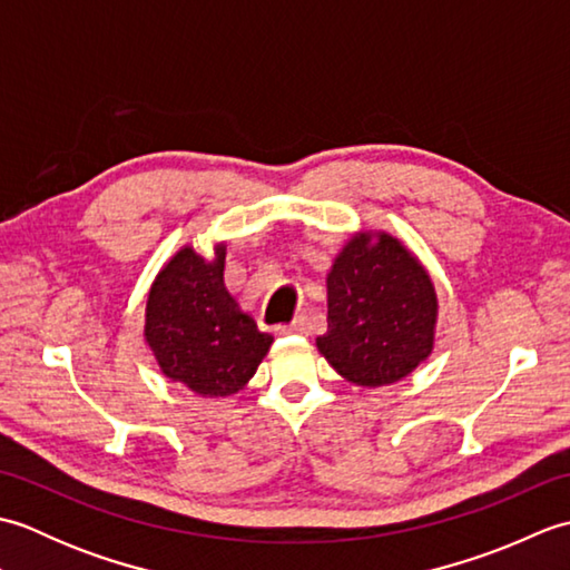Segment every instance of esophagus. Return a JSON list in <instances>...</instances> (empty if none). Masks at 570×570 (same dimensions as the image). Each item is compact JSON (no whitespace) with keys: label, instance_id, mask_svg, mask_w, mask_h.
<instances>
[{"label":"esophagus","instance_id":"34e87169","mask_svg":"<svg viewBox=\"0 0 570 570\" xmlns=\"http://www.w3.org/2000/svg\"><path fill=\"white\" fill-rule=\"evenodd\" d=\"M284 333H298V335H308V318H306V316H296L292 323L284 325Z\"/></svg>","mask_w":570,"mask_h":570}]
</instances>
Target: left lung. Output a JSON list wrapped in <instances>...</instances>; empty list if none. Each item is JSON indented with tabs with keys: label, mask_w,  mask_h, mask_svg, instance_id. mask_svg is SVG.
<instances>
[{
	"label": "left lung",
	"mask_w": 570,
	"mask_h": 570,
	"mask_svg": "<svg viewBox=\"0 0 570 570\" xmlns=\"http://www.w3.org/2000/svg\"><path fill=\"white\" fill-rule=\"evenodd\" d=\"M325 286L328 333L316 345L347 382L394 384L431 355L439 298L429 272L396 237H350Z\"/></svg>",
	"instance_id": "obj_1"
}]
</instances>
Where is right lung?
Masks as SVG:
<instances>
[{
	"label": "right lung",
	"mask_w": 570,
	"mask_h": 570,
	"mask_svg": "<svg viewBox=\"0 0 570 570\" xmlns=\"http://www.w3.org/2000/svg\"><path fill=\"white\" fill-rule=\"evenodd\" d=\"M225 245L205 259L180 247L156 274L147 298L144 341L171 382L200 396L245 390L274 337L225 288Z\"/></svg>",
	"instance_id": "1"
}]
</instances>
